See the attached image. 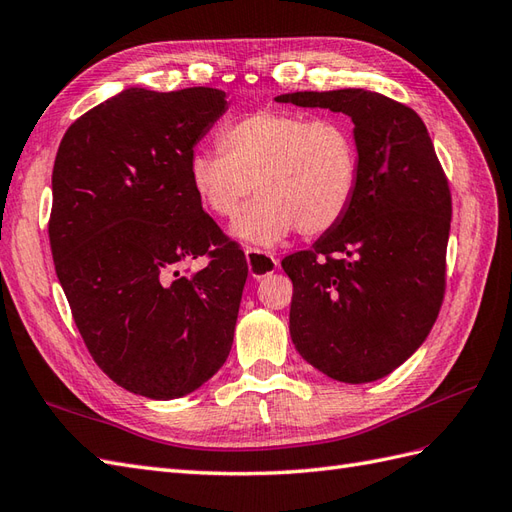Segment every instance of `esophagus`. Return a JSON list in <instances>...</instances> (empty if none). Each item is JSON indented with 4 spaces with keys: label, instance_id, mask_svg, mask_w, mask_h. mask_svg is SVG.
<instances>
[{
    "label": "esophagus",
    "instance_id": "34e87169",
    "mask_svg": "<svg viewBox=\"0 0 512 512\" xmlns=\"http://www.w3.org/2000/svg\"><path fill=\"white\" fill-rule=\"evenodd\" d=\"M244 253H246L248 272H251L253 279H264V277H268V274H272L274 270H277V266H279L277 257H274L272 253L259 251V248L246 246Z\"/></svg>",
    "mask_w": 512,
    "mask_h": 512
}]
</instances>
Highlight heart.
<instances>
[{
    "instance_id": "heart-1",
    "label": "heart",
    "mask_w": 512,
    "mask_h": 512,
    "mask_svg": "<svg viewBox=\"0 0 512 512\" xmlns=\"http://www.w3.org/2000/svg\"><path fill=\"white\" fill-rule=\"evenodd\" d=\"M218 144L190 155V186L216 218L235 216L256 186L260 194L231 225L244 242L274 246L294 229L307 238L329 233L357 196L359 142L337 116L259 110L222 129Z\"/></svg>"
}]
</instances>
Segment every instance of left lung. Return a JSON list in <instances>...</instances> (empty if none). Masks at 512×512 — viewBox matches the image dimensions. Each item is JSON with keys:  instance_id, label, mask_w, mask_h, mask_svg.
Segmentation results:
<instances>
[{"instance_id": "obj_1", "label": "left lung", "mask_w": 512, "mask_h": 512, "mask_svg": "<svg viewBox=\"0 0 512 512\" xmlns=\"http://www.w3.org/2000/svg\"><path fill=\"white\" fill-rule=\"evenodd\" d=\"M355 123V201L309 251L287 255L290 335L300 357L342 383H372L428 337L445 294L452 194L428 129L400 101L361 88L277 97Z\"/></svg>"}]
</instances>
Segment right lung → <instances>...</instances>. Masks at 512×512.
<instances>
[{"label": "right lung", "mask_w": 512, "mask_h": 512, "mask_svg": "<svg viewBox=\"0 0 512 512\" xmlns=\"http://www.w3.org/2000/svg\"><path fill=\"white\" fill-rule=\"evenodd\" d=\"M218 88H127L64 134L49 244L77 331L112 381L144 398L199 389L227 361L246 257L190 186ZM206 266L192 271L194 258Z\"/></svg>", "instance_id": "add662e5"}]
</instances>
